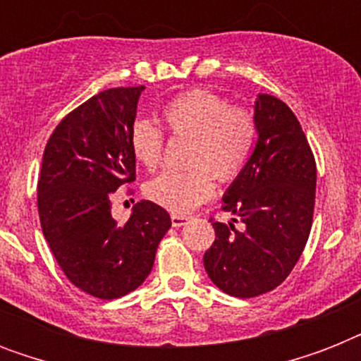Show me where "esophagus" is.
I'll list each match as a JSON object with an SVG mask.
<instances>
[{"label":"esophagus","instance_id":"34e87169","mask_svg":"<svg viewBox=\"0 0 361 361\" xmlns=\"http://www.w3.org/2000/svg\"><path fill=\"white\" fill-rule=\"evenodd\" d=\"M189 219H191V217H187V215H178V214L170 215V221H172V225L174 226H183Z\"/></svg>","mask_w":361,"mask_h":361}]
</instances>
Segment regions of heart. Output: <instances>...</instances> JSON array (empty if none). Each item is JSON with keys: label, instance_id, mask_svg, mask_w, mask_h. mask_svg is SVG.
<instances>
[{"label": "heart", "instance_id": "1", "mask_svg": "<svg viewBox=\"0 0 361 361\" xmlns=\"http://www.w3.org/2000/svg\"><path fill=\"white\" fill-rule=\"evenodd\" d=\"M170 135L191 138L185 164L191 169L169 170L153 178L146 195L159 206L187 214L214 192V176L232 181L251 153L257 127L243 106L206 90H191L174 97L163 110ZM130 149L146 169H157L163 161L164 135L161 127L138 120L130 127Z\"/></svg>", "mask_w": 361, "mask_h": 361}]
</instances>
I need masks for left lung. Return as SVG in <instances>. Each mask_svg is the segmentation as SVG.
I'll return each mask as SVG.
<instances>
[{"label":"left lung","instance_id":"1","mask_svg":"<svg viewBox=\"0 0 361 361\" xmlns=\"http://www.w3.org/2000/svg\"><path fill=\"white\" fill-rule=\"evenodd\" d=\"M257 144L223 195L236 219L212 223L215 241L204 268L215 286L236 298L274 290L288 277L307 243L314 209L317 166L302 125L274 95L255 99Z\"/></svg>","mask_w":361,"mask_h":361}]
</instances>
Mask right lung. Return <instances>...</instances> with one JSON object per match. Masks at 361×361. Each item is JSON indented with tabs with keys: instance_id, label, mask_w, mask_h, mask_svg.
<instances>
[{
	"instance_id": "right-lung-1",
	"label": "right lung",
	"mask_w": 361,
	"mask_h": 361,
	"mask_svg": "<svg viewBox=\"0 0 361 361\" xmlns=\"http://www.w3.org/2000/svg\"><path fill=\"white\" fill-rule=\"evenodd\" d=\"M146 87H112L80 104L50 136L37 206L42 234L67 279L90 296L116 300L146 281L170 215L140 200L129 221L112 215V192L135 181L130 127Z\"/></svg>"
}]
</instances>
